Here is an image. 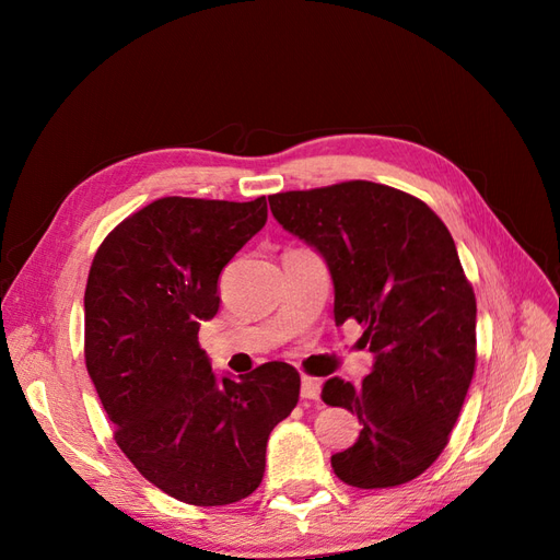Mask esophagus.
Here are the masks:
<instances>
[{"mask_svg": "<svg viewBox=\"0 0 560 560\" xmlns=\"http://www.w3.org/2000/svg\"><path fill=\"white\" fill-rule=\"evenodd\" d=\"M319 389H322L319 378H313V376L301 378V397L303 399H319Z\"/></svg>", "mask_w": 560, "mask_h": 560, "instance_id": "esophagus-1", "label": "esophagus"}]
</instances>
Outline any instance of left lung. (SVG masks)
Returning <instances> with one entry per match:
<instances>
[{"instance_id": "8db88e82", "label": "left lung", "mask_w": 560, "mask_h": 560, "mask_svg": "<svg viewBox=\"0 0 560 560\" xmlns=\"http://www.w3.org/2000/svg\"><path fill=\"white\" fill-rule=\"evenodd\" d=\"M270 212L325 257L334 319H358L376 354L360 385L329 378L322 401L358 413L360 439L331 455L354 488H393L448 444L477 366V299L446 224L420 198L352 179L268 196Z\"/></svg>"}]
</instances>
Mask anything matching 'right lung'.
<instances>
[{
    "label": "right lung",
    "instance_id": "add662e5",
    "mask_svg": "<svg viewBox=\"0 0 560 560\" xmlns=\"http://www.w3.org/2000/svg\"><path fill=\"white\" fill-rule=\"evenodd\" d=\"M249 202L165 196L97 247L83 294V358L114 439L147 481L196 506L259 488L266 442L299 401L301 376L266 362L217 381L198 343L219 311L217 280L266 224Z\"/></svg>",
    "mask_w": 560,
    "mask_h": 560
}]
</instances>
